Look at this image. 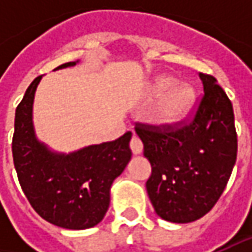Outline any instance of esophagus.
Instances as JSON below:
<instances>
[{"instance_id":"obj_1","label":"esophagus","mask_w":252,"mask_h":252,"mask_svg":"<svg viewBox=\"0 0 252 252\" xmlns=\"http://www.w3.org/2000/svg\"><path fill=\"white\" fill-rule=\"evenodd\" d=\"M130 149H131V153L133 154H140L141 151H143V143L140 141L139 137H136V136H133L130 140Z\"/></svg>"}]
</instances>
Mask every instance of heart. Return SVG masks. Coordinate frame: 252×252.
<instances>
[{
  "label": "heart",
  "instance_id": "heart-1",
  "mask_svg": "<svg viewBox=\"0 0 252 252\" xmlns=\"http://www.w3.org/2000/svg\"><path fill=\"white\" fill-rule=\"evenodd\" d=\"M174 84L175 80L169 75L158 77L151 84L150 98L157 102L149 113V121L157 129L175 127L187 116L195 99V91L189 84Z\"/></svg>",
  "mask_w": 252,
  "mask_h": 252
}]
</instances>
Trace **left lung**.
Returning a JSON list of instances; mask_svg holds the SVG:
<instances>
[{
  "label": "left lung",
  "instance_id": "obj_1",
  "mask_svg": "<svg viewBox=\"0 0 252 252\" xmlns=\"http://www.w3.org/2000/svg\"><path fill=\"white\" fill-rule=\"evenodd\" d=\"M203 96L189 125L175 130L136 129L150 161L146 182L156 213L171 223H190L215 206L237 158L233 105L218 80L199 74Z\"/></svg>",
  "mask_w": 252,
  "mask_h": 252
}]
</instances>
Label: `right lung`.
Instances as JSON below:
<instances>
[{"mask_svg":"<svg viewBox=\"0 0 252 252\" xmlns=\"http://www.w3.org/2000/svg\"><path fill=\"white\" fill-rule=\"evenodd\" d=\"M77 62L56 70L74 67ZM42 75L34 78L15 112L12 156L19 184L32 208L49 223L70 230L96 226L106 215L113 181L131 158V133L71 153H59L36 137L33 101Z\"/></svg>","mask_w":252,"mask_h":252,"instance_id":"add662e5","label":"right lung"}]
</instances>
